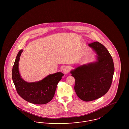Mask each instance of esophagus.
Returning <instances> with one entry per match:
<instances>
[{"mask_svg":"<svg viewBox=\"0 0 129 129\" xmlns=\"http://www.w3.org/2000/svg\"><path fill=\"white\" fill-rule=\"evenodd\" d=\"M70 72V69L68 67L64 68L63 70V72L64 74H67L69 73Z\"/></svg>","mask_w":129,"mask_h":129,"instance_id":"obj_1","label":"esophagus"}]
</instances>
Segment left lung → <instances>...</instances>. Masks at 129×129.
<instances>
[{"label":"left lung","mask_w":129,"mask_h":129,"mask_svg":"<svg viewBox=\"0 0 129 129\" xmlns=\"http://www.w3.org/2000/svg\"><path fill=\"white\" fill-rule=\"evenodd\" d=\"M88 46L96 54V61L80 65L70 72L75 78V91L85 102L100 98L108 92L115 71L112 57L104 46L98 42Z\"/></svg>","instance_id":"1"}]
</instances>
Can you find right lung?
I'll list each match as a JSON object with an SVG mask.
<instances>
[{
    "instance_id": "add662e5",
    "label": "right lung",
    "mask_w": 129,
    "mask_h": 129,
    "mask_svg": "<svg viewBox=\"0 0 129 129\" xmlns=\"http://www.w3.org/2000/svg\"><path fill=\"white\" fill-rule=\"evenodd\" d=\"M23 50L16 56L12 70V79L19 95L26 101L33 104H44L53 98L58 83L64 74L57 72L49 74L43 79L35 82H27L21 76L19 71L20 56Z\"/></svg>"
}]
</instances>
